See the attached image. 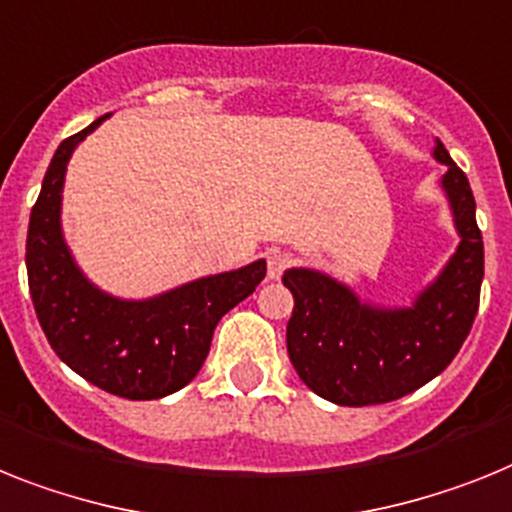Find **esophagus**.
<instances>
[{"mask_svg": "<svg viewBox=\"0 0 512 512\" xmlns=\"http://www.w3.org/2000/svg\"><path fill=\"white\" fill-rule=\"evenodd\" d=\"M291 265V255L289 252H281V249H273L268 255V278H281L283 276V270L289 268Z\"/></svg>", "mask_w": 512, "mask_h": 512, "instance_id": "obj_1", "label": "esophagus"}]
</instances>
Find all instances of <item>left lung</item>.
I'll use <instances>...</instances> for the list:
<instances>
[{"label": "left lung", "mask_w": 512, "mask_h": 512, "mask_svg": "<svg viewBox=\"0 0 512 512\" xmlns=\"http://www.w3.org/2000/svg\"><path fill=\"white\" fill-rule=\"evenodd\" d=\"M432 156L448 166L442 190L461 242L411 307L362 302L320 270L283 273V286L294 294L286 325L289 359L304 385L325 401L375 406L414 393L453 362L474 325L484 278L474 192L440 140Z\"/></svg>", "instance_id": "obj_1"}]
</instances>
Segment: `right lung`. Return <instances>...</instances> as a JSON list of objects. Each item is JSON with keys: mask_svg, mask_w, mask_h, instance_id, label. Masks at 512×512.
<instances>
[{"mask_svg": "<svg viewBox=\"0 0 512 512\" xmlns=\"http://www.w3.org/2000/svg\"><path fill=\"white\" fill-rule=\"evenodd\" d=\"M109 117L62 140L46 169L25 242L30 299L67 367L111 395L153 401L182 390L200 372L218 320L257 289L265 260L150 299H119L93 286L64 242L62 190L72 150Z\"/></svg>", "mask_w": 512, "mask_h": 512, "instance_id": "add662e5", "label": "right lung"}]
</instances>
